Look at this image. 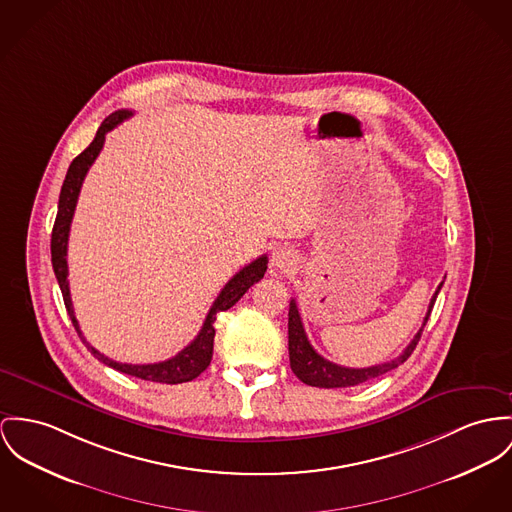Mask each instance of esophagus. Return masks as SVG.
Masks as SVG:
<instances>
[{
    "label": "esophagus",
    "instance_id": "obj_1",
    "mask_svg": "<svg viewBox=\"0 0 512 512\" xmlns=\"http://www.w3.org/2000/svg\"><path fill=\"white\" fill-rule=\"evenodd\" d=\"M296 263H298V255L292 249H288V247H276L273 255H271V265L276 267V269H280V271H288Z\"/></svg>",
    "mask_w": 512,
    "mask_h": 512
}]
</instances>
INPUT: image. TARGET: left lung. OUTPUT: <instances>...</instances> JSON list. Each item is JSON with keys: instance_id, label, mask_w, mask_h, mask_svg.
I'll return each instance as SVG.
<instances>
[{"instance_id": "8db88e82", "label": "left lung", "mask_w": 512, "mask_h": 512, "mask_svg": "<svg viewBox=\"0 0 512 512\" xmlns=\"http://www.w3.org/2000/svg\"><path fill=\"white\" fill-rule=\"evenodd\" d=\"M442 288V282L438 284L431 304H429V312L425 315L423 327L429 321V315L433 310L434 300L438 296ZM423 327L417 331V335L413 337V341L405 347V351L399 354L394 360L384 362V364H376V366H368V368H347V366H339L333 364L329 360H325L321 354L314 351V347L310 345L304 325H302V317L298 312L296 300H290V310H288V354H290V368L292 372L308 386H315V388H351V386H358L362 382H368L372 378H378L390 370L397 368L399 364H403L411 353L415 351Z\"/></svg>"}]
</instances>
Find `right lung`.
<instances>
[{
  "instance_id": "right-lung-1",
  "label": "right lung",
  "mask_w": 512,
  "mask_h": 512,
  "mask_svg": "<svg viewBox=\"0 0 512 512\" xmlns=\"http://www.w3.org/2000/svg\"><path fill=\"white\" fill-rule=\"evenodd\" d=\"M132 117V111L128 109H120L115 111L113 115L103 120V124L99 126L93 142L79 154L78 158L70 163V169L66 173L62 191H60V200H58V214H56V222L52 228V239H50V253H52V269L56 280L60 284L62 296H64V304L68 315L72 317V323L78 331L79 339L85 343V347L91 351V354L101 360L103 364L115 368L122 374L128 376H136L140 380H148V382H158V384H183V382H191L195 380L200 372H204L212 360V349H214V321L216 315L220 312L230 310L237 300L255 284L259 282L265 271H267V255H261L259 259H255L253 263H249L247 267H243L236 276L222 288V292L218 294V298L214 300L210 312L206 315L202 329L198 331L195 341L191 345H187L181 353L163 360V362H154V364H122L117 360H111L109 356L99 353L97 349H93L81 329H79L78 319L74 314V306H72V298H70V282H68V237H70V226H72V218H74V210L78 204L79 191L83 185V179L89 171V167L93 165V161L101 154L103 144H105V136L107 132H111L117 124L122 120Z\"/></svg>"
}]
</instances>
